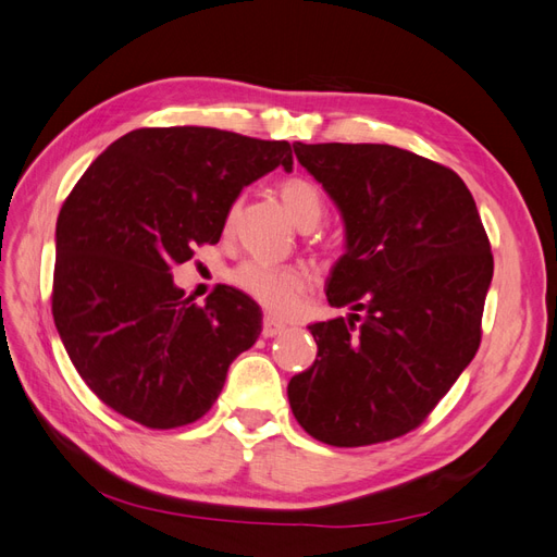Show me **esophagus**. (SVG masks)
I'll use <instances>...</instances> for the list:
<instances>
[{
    "label": "esophagus",
    "mask_w": 557,
    "mask_h": 557,
    "mask_svg": "<svg viewBox=\"0 0 557 557\" xmlns=\"http://www.w3.org/2000/svg\"><path fill=\"white\" fill-rule=\"evenodd\" d=\"M285 323H281V320H276L274 315H264V320H262V336H276V334H281V332H285Z\"/></svg>",
    "instance_id": "34e87169"
}]
</instances>
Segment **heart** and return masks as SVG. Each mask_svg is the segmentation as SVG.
<instances>
[{
  "label": "heart",
  "mask_w": 557,
  "mask_h": 557,
  "mask_svg": "<svg viewBox=\"0 0 557 557\" xmlns=\"http://www.w3.org/2000/svg\"><path fill=\"white\" fill-rule=\"evenodd\" d=\"M278 197L285 211L290 213L299 227L315 225L320 215H323V195L307 178H283L278 183ZM234 211H237V207L230 209L227 223H232ZM230 281L274 315L295 313L309 288V274L305 269L297 264H278L267 260H246L237 264L230 272Z\"/></svg>",
  "instance_id": "b5f03b06"
}]
</instances>
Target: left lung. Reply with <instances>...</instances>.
Returning a JSON list of instances; mask_svg holds the SVG:
<instances>
[{
    "mask_svg": "<svg viewBox=\"0 0 557 557\" xmlns=\"http://www.w3.org/2000/svg\"><path fill=\"white\" fill-rule=\"evenodd\" d=\"M346 223L327 281L348 318L309 325L315 362L288 383L313 440L356 448L416 430L474 360L493 252L448 166L387 144H295Z\"/></svg>",
    "mask_w": 557,
    "mask_h": 557,
    "instance_id": "1",
    "label": "left lung"
}]
</instances>
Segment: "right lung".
<instances>
[{"mask_svg": "<svg viewBox=\"0 0 557 557\" xmlns=\"http://www.w3.org/2000/svg\"><path fill=\"white\" fill-rule=\"evenodd\" d=\"M288 141L215 127H141L113 141L58 215L53 318L76 372L107 407L150 430L199 420L262 332L230 285L205 305L172 269L218 244L242 188L293 170Z\"/></svg>", "mask_w": 557, "mask_h": 557, "instance_id": "1", "label": "right lung"}]
</instances>
